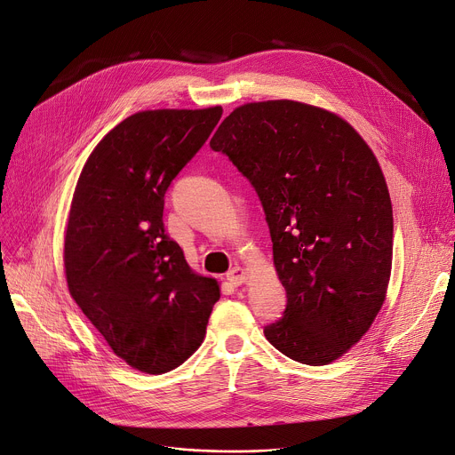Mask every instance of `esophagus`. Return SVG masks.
I'll list each match as a JSON object with an SVG mask.
<instances>
[{
	"label": "esophagus",
	"instance_id": "esophagus-1",
	"mask_svg": "<svg viewBox=\"0 0 455 455\" xmlns=\"http://www.w3.org/2000/svg\"><path fill=\"white\" fill-rule=\"evenodd\" d=\"M227 279H228L234 286H239V284H243L246 279H249V274H246V270L241 268V267H234L232 270H228Z\"/></svg>",
	"mask_w": 455,
	"mask_h": 455
}]
</instances>
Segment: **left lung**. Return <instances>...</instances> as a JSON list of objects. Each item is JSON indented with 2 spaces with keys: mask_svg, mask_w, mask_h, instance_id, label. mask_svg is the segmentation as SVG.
<instances>
[{
  "mask_svg": "<svg viewBox=\"0 0 455 455\" xmlns=\"http://www.w3.org/2000/svg\"><path fill=\"white\" fill-rule=\"evenodd\" d=\"M211 148L251 181L286 291L265 338L321 366L355 345L383 307L394 218L379 163L339 116L291 100L237 107Z\"/></svg>",
  "mask_w": 455,
  "mask_h": 455,
  "instance_id": "1",
  "label": "left lung"
}]
</instances>
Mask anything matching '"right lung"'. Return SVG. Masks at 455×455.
<instances>
[{
	"label": "right lung",
	"mask_w": 455,
	"mask_h": 455,
	"mask_svg": "<svg viewBox=\"0 0 455 455\" xmlns=\"http://www.w3.org/2000/svg\"><path fill=\"white\" fill-rule=\"evenodd\" d=\"M223 108L145 110L116 125L79 174L65 234L68 292L112 352L164 374L201 345L220 284L190 270L163 225L164 194Z\"/></svg>",
	"instance_id": "right-lung-1"
}]
</instances>
